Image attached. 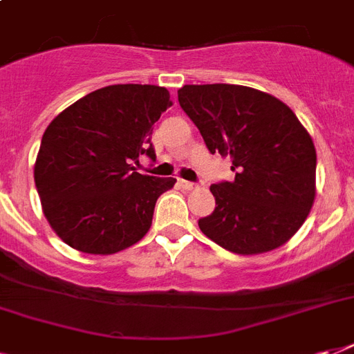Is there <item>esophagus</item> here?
I'll use <instances>...</instances> for the list:
<instances>
[{"label": "esophagus", "instance_id": "1", "mask_svg": "<svg viewBox=\"0 0 354 354\" xmlns=\"http://www.w3.org/2000/svg\"><path fill=\"white\" fill-rule=\"evenodd\" d=\"M178 185H180L182 189H185V191H191V189L196 187V183L187 182V180H178Z\"/></svg>", "mask_w": 354, "mask_h": 354}]
</instances>
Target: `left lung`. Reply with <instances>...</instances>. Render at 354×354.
<instances>
[{
    "label": "left lung",
    "instance_id": "1",
    "mask_svg": "<svg viewBox=\"0 0 354 354\" xmlns=\"http://www.w3.org/2000/svg\"><path fill=\"white\" fill-rule=\"evenodd\" d=\"M178 101L211 154L230 156L235 172L233 182L211 185L216 207L198 221L202 233L241 255L285 244L316 196V149L296 113L236 84H187Z\"/></svg>",
    "mask_w": 354,
    "mask_h": 354
}]
</instances>
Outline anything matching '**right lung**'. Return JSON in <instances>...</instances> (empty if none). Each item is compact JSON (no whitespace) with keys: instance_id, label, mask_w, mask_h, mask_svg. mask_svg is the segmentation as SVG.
<instances>
[{"instance_id":"obj_1","label":"right lung","mask_w":354,"mask_h":354,"mask_svg":"<svg viewBox=\"0 0 354 354\" xmlns=\"http://www.w3.org/2000/svg\"><path fill=\"white\" fill-rule=\"evenodd\" d=\"M169 106L161 86L113 84L73 102L46 128L36 191L68 246L110 255L149 232L156 200L176 180L139 174L133 165L141 156L156 160L152 124Z\"/></svg>"}]
</instances>
